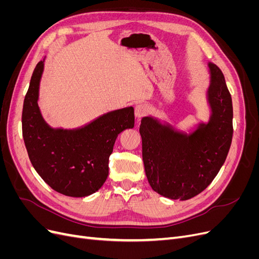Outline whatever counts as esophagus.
Masks as SVG:
<instances>
[{"label": "esophagus", "mask_w": 259, "mask_h": 259, "mask_svg": "<svg viewBox=\"0 0 259 259\" xmlns=\"http://www.w3.org/2000/svg\"><path fill=\"white\" fill-rule=\"evenodd\" d=\"M148 112H149V108L145 104H139L135 107V115H136V117H138V119L143 117Z\"/></svg>", "instance_id": "esophagus-1"}]
</instances>
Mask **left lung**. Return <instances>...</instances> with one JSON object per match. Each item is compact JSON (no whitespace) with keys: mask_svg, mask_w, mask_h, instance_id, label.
<instances>
[{"mask_svg":"<svg viewBox=\"0 0 259 259\" xmlns=\"http://www.w3.org/2000/svg\"><path fill=\"white\" fill-rule=\"evenodd\" d=\"M209 86L206 92L210 115L190 134L144 116L139 133L143 160L152 189L171 200H189L213 182L229 152L232 127V99L225 76L208 62Z\"/></svg>","mask_w":259,"mask_h":259,"instance_id":"left-lung-1","label":"left lung"}]
</instances>
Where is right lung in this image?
<instances>
[{
	"instance_id": "add662e5",
	"label": "right lung",
	"mask_w": 259,
	"mask_h": 259,
	"mask_svg": "<svg viewBox=\"0 0 259 259\" xmlns=\"http://www.w3.org/2000/svg\"><path fill=\"white\" fill-rule=\"evenodd\" d=\"M44 60L36 65L23 100L22 137L36 173L52 189L83 198L98 191L109 174L117 135L134 127V108L110 111L79 128H53L37 105Z\"/></svg>"
}]
</instances>
